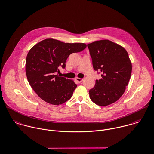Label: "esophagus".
Listing matches in <instances>:
<instances>
[{
    "instance_id": "esophagus-1",
    "label": "esophagus",
    "mask_w": 154,
    "mask_h": 154,
    "mask_svg": "<svg viewBox=\"0 0 154 154\" xmlns=\"http://www.w3.org/2000/svg\"><path fill=\"white\" fill-rule=\"evenodd\" d=\"M75 80H76L77 82L80 83V82H82L83 80V79H80V78L76 77V78H75Z\"/></svg>"
}]
</instances>
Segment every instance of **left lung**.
I'll return each mask as SVG.
<instances>
[{"label": "left lung", "instance_id": "1", "mask_svg": "<svg viewBox=\"0 0 154 154\" xmlns=\"http://www.w3.org/2000/svg\"><path fill=\"white\" fill-rule=\"evenodd\" d=\"M88 47L94 70L101 73V78L89 91L90 98L98 106H109L125 91L131 75V60L123 47L107 39L94 41Z\"/></svg>", "mask_w": 154, "mask_h": 154}]
</instances>
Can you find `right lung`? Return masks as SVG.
Returning a JSON list of instances; mask_svg holds the SVG:
<instances>
[{"mask_svg": "<svg viewBox=\"0 0 154 154\" xmlns=\"http://www.w3.org/2000/svg\"><path fill=\"white\" fill-rule=\"evenodd\" d=\"M86 47L85 43H65L48 38L29 50L26 61V76L39 98L53 105L62 104L71 98L77 85L57 72H59V68H65L71 53L82 51Z\"/></svg>", "mask_w": 154, "mask_h": 154, "instance_id": "obj_1", "label": "right lung"}]
</instances>
